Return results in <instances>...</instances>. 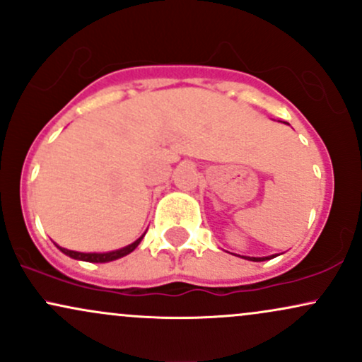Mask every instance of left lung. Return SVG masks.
Wrapping results in <instances>:
<instances>
[{"instance_id":"8db88e82","label":"left lung","mask_w":362,"mask_h":362,"mask_svg":"<svg viewBox=\"0 0 362 362\" xmlns=\"http://www.w3.org/2000/svg\"><path fill=\"white\" fill-rule=\"evenodd\" d=\"M243 259H248V260H253V262H264V260L274 259V255L272 257H243Z\"/></svg>"}]
</instances>
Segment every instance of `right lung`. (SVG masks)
Returning a JSON list of instances; mask_svg holds the SVG:
<instances>
[{
	"label": "right lung",
	"instance_id": "obj_1",
	"mask_svg": "<svg viewBox=\"0 0 362 362\" xmlns=\"http://www.w3.org/2000/svg\"><path fill=\"white\" fill-rule=\"evenodd\" d=\"M144 236V235H143ZM143 236L141 238L136 240L134 243L127 245V247L120 248V250H114V252H107V253H81V252H74V250H68V248H61L57 247L62 253H66V255H69L71 259H78V260H85V262H110V260H115V259H120V257L127 255V253H131L134 250L136 247L141 243V240H143Z\"/></svg>",
	"mask_w": 362,
	"mask_h": 362
}]
</instances>
